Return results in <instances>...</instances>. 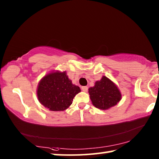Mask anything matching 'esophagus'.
I'll use <instances>...</instances> for the list:
<instances>
[{
    "instance_id": "esophagus-1",
    "label": "esophagus",
    "mask_w": 159,
    "mask_h": 159,
    "mask_svg": "<svg viewBox=\"0 0 159 159\" xmlns=\"http://www.w3.org/2000/svg\"><path fill=\"white\" fill-rule=\"evenodd\" d=\"M82 90L83 91V92H87L88 91V87L87 86H83V87L81 88Z\"/></svg>"
}]
</instances>
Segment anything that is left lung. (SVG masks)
<instances>
[{"mask_svg":"<svg viewBox=\"0 0 159 159\" xmlns=\"http://www.w3.org/2000/svg\"><path fill=\"white\" fill-rule=\"evenodd\" d=\"M91 102L96 108L107 110L120 102L122 95L117 85L105 76L97 80L93 87L88 89Z\"/></svg>","mask_w":159,"mask_h":159,"instance_id":"8db88e82","label":"left lung"}]
</instances>
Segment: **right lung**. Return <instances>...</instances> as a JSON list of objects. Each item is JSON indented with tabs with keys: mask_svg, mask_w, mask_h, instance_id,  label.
<instances>
[{
	"mask_svg": "<svg viewBox=\"0 0 159 159\" xmlns=\"http://www.w3.org/2000/svg\"><path fill=\"white\" fill-rule=\"evenodd\" d=\"M79 86L72 83L66 71H53L45 74L39 83L37 98L50 111H61L68 109L78 93Z\"/></svg>",
	"mask_w": 159,
	"mask_h": 159,
	"instance_id": "add662e5",
	"label": "right lung"
}]
</instances>
